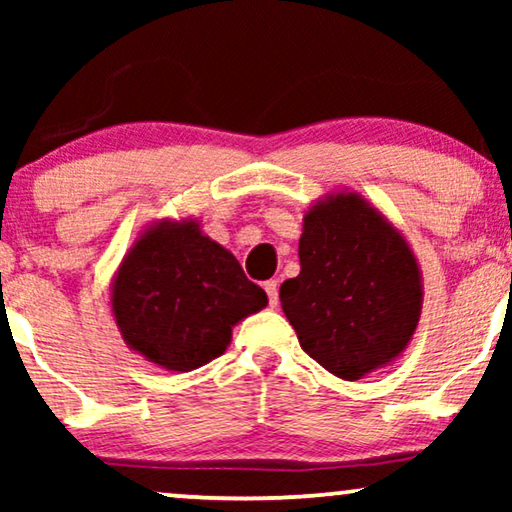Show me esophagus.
<instances>
[{"mask_svg": "<svg viewBox=\"0 0 512 512\" xmlns=\"http://www.w3.org/2000/svg\"><path fill=\"white\" fill-rule=\"evenodd\" d=\"M265 293H268L270 307H277V303H279V282H277V279H270V282H265Z\"/></svg>", "mask_w": 512, "mask_h": 512, "instance_id": "esophagus-1", "label": "esophagus"}]
</instances>
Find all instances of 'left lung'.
<instances>
[{
    "label": "left lung",
    "mask_w": 512,
    "mask_h": 512,
    "mask_svg": "<svg viewBox=\"0 0 512 512\" xmlns=\"http://www.w3.org/2000/svg\"><path fill=\"white\" fill-rule=\"evenodd\" d=\"M298 258L279 300L319 366L354 382L405 352L422 314V268L380 209L347 188L324 195L303 216Z\"/></svg>",
    "instance_id": "8db88e82"
}]
</instances>
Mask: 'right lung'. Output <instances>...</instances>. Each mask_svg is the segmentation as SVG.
Segmentation results:
<instances>
[{
    "label": "right lung",
    "mask_w": 512,
    "mask_h": 512,
    "mask_svg": "<svg viewBox=\"0 0 512 512\" xmlns=\"http://www.w3.org/2000/svg\"><path fill=\"white\" fill-rule=\"evenodd\" d=\"M265 305V291L198 219L153 221L111 279V314L125 345L172 373L221 356L233 326Z\"/></svg>",
    "instance_id": "add662e5"
}]
</instances>
